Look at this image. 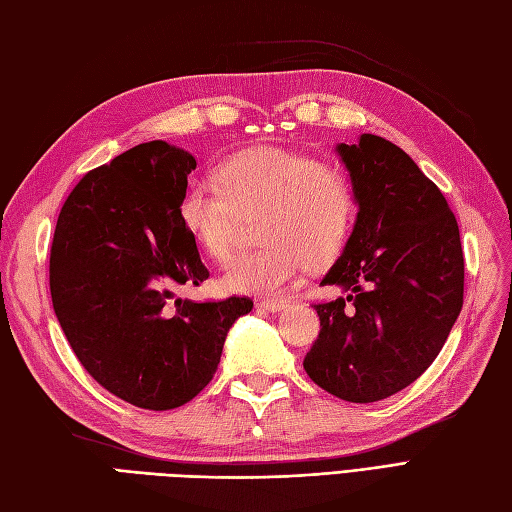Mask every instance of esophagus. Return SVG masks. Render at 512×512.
Segmentation results:
<instances>
[{"instance_id":"obj_1","label":"esophagus","mask_w":512,"mask_h":512,"mask_svg":"<svg viewBox=\"0 0 512 512\" xmlns=\"http://www.w3.org/2000/svg\"><path fill=\"white\" fill-rule=\"evenodd\" d=\"M258 310H267V313H278L280 308H284V302H278V299H260L256 302Z\"/></svg>"}]
</instances>
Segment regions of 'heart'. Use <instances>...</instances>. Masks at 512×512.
Here are the masks:
<instances>
[{
    "mask_svg": "<svg viewBox=\"0 0 512 512\" xmlns=\"http://www.w3.org/2000/svg\"><path fill=\"white\" fill-rule=\"evenodd\" d=\"M217 184L189 182L178 199L182 228L208 258H228L239 213L267 206L260 221L265 247L230 260L219 278L228 293L276 297L304 263H332L350 239L358 208L354 186L317 156L247 147L219 162Z\"/></svg>",
    "mask_w": 512,
    "mask_h": 512,
    "instance_id": "1",
    "label": "heart"
}]
</instances>
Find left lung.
Listing matches in <instances>:
<instances>
[{"label": "left lung", "mask_w": 512, "mask_h": 512, "mask_svg": "<svg viewBox=\"0 0 512 512\" xmlns=\"http://www.w3.org/2000/svg\"><path fill=\"white\" fill-rule=\"evenodd\" d=\"M336 152L358 215L321 280L345 295L315 304L321 330L304 369L323 391L369 404L406 389L439 356L463 308L465 260L454 213L404 149L360 134Z\"/></svg>", "instance_id": "left-lung-1"}]
</instances>
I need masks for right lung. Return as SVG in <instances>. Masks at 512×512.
<instances>
[{
	"instance_id": "1",
	"label": "right lung",
	"mask_w": 512,
	"mask_h": 512,
	"mask_svg": "<svg viewBox=\"0 0 512 512\" xmlns=\"http://www.w3.org/2000/svg\"><path fill=\"white\" fill-rule=\"evenodd\" d=\"M195 167L184 149L149 141L89 171L60 210L49 256L71 350L106 391L147 410L191 402L213 380L232 323L254 306L176 297L208 278L178 217Z\"/></svg>"
}]
</instances>
